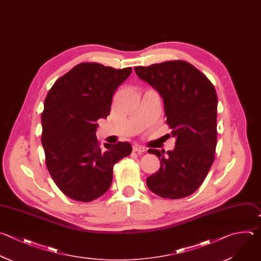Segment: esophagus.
Here are the masks:
<instances>
[{
    "label": "esophagus",
    "instance_id": "obj_1",
    "mask_svg": "<svg viewBox=\"0 0 261 261\" xmlns=\"http://www.w3.org/2000/svg\"><path fill=\"white\" fill-rule=\"evenodd\" d=\"M132 149H133V151L138 152V153H142V152L145 150L144 147H142V146H140V145H134Z\"/></svg>",
    "mask_w": 261,
    "mask_h": 261
}]
</instances>
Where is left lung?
Instances as JSON below:
<instances>
[{
	"label": "left lung",
	"instance_id": "8db88e82",
	"mask_svg": "<svg viewBox=\"0 0 261 261\" xmlns=\"http://www.w3.org/2000/svg\"><path fill=\"white\" fill-rule=\"evenodd\" d=\"M136 74L161 94L166 123L175 137V148L158 150L161 166L146 178L147 188L164 199H181L204 182L215 160L217 144V94L213 84L184 60L135 66Z\"/></svg>",
	"mask_w": 261,
	"mask_h": 261
}]
</instances>
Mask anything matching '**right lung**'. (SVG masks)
Returning <instances> with one entry per match:
<instances>
[{
    "label": "right lung",
    "mask_w": 261,
    "mask_h": 261,
    "mask_svg": "<svg viewBox=\"0 0 261 261\" xmlns=\"http://www.w3.org/2000/svg\"><path fill=\"white\" fill-rule=\"evenodd\" d=\"M131 72V67L83 62L60 76L46 96L41 116L46 166L58 189L74 201L106 194L115 164L132 151L128 142L102 148L96 138L97 120L110 115L116 89Z\"/></svg>",
    "instance_id": "1"
}]
</instances>
